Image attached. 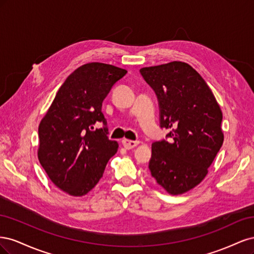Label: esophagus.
Instances as JSON below:
<instances>
[{
  "mask_svg": "<svg viewBox=\"0 0 254 254\" xmlns=\"http://www.w3.org/2000/svg\"><path fill=\"white\" fill-rule=\"evenodd\" d=\"M139 143H140L139 141H131V140H128V139H123L122 140V144L126 149H132V148L135 147V146L139 145Z\"/></svg>",
  "mask_w": 254,
  "mask_h": 254,
  "instance_id": "esophagus-1",
  "label": "esophagus"
}]
</instances>
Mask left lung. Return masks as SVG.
I'll return each mask as SVG.
<instances>
[{
  "instance_id": "obj_1",
  "label": "left lung",
  "mask_w": 254,
  "mask_h": 254,
  "mask_svg": "<svg viewBox=\"0 0 254 254\" xmlns=\"http://www.w3.org/2000/svg\"><path fill=\"white\" fill-rule=\"evenodd\" d=\"M140 72L158 96L161 127L171 129L170 142L151 145V176L168 194H184L205 178L224 143L221 109L187 63L172 61Z\"/></svg>"
}]
</instances>
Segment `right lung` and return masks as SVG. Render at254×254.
<instances>
[{"label": "right lung", "mask_w": 254, "mask_h": 254, "mask_svg": "<svg viewBox=\"0 0 254 254\" xmlns=\"http://www.w3.org/2000/svg\"><path fill=\"white\" fill-rule=\"evenodd\" d=\"M125 68L102 63L82 64L67 76L39 124L38 159L51 181L81 197L94 189L119 144L107 136L102 105Z\"/></svg>", "instance_id": "right-lung-1"}]
</instances>
